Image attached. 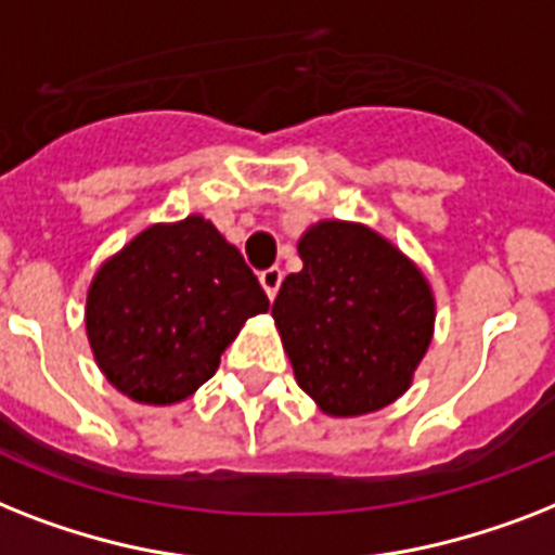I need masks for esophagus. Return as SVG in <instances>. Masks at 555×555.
<instances>
[{
    "label": "esophagus",
    "mask_w": 555,
    "mask_h": 555,
    "mask_svg": "<svg viewBox=\"0 0 555 555\" xmlns=\"http://www.w3.org/2000/svg\"><path fill=\"white\" fill-rule=\"evenodd\" d=\"M282 279H285V273H282L279 268H268L259 273V282H262V287H264V293H268L270 301L276 299L279 287H282Z\"/></svg>",
    "instance_id": "esophagus-1"
}]
</instances>
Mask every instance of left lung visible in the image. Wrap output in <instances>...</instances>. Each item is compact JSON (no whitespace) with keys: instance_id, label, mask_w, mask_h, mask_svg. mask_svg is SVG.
<instances>
[{"instance_id":"8db88e82","label":"left lung","mask_w":555,"mask_h":555,"mask_svg":"<svg viewBox=\"0 0 555 555\" xmlns=\"http://www.w3.org/2000/svg\"><path fill=\"white\" fill-rule=\"evenodd\" d=\"M299 256L305 268L273 301L299 387L331 416L396 402L434 336V293L422 270L353 222L313 224Z\"/></svg>"}]
</instances>
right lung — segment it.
<instances>
[{"mask_svg": "<svg viewBox=\"0 0 555 555\" xmlns=\"http://www.w3.org/2000/svg\"><path fill=\"white\" fill-rule=\"evenodd\" d=\"M270 308L242 254L202 216L153 224L90 282L85 327L107 382L142 404L182 402L242 324Z\"/></svg>", "mask_w": 555, "mask_h": 555, "instance_id": "add662e5", "label": "right lung"}]
</instances>
